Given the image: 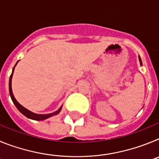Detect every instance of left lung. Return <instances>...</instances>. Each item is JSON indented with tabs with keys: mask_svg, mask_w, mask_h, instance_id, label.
Instances as JSON below:
<instances>
[{
	"mask_svg": "<svg viewBox=\"0 0 159 159\" xmlns=\"http://www.w3.org/2000/svg\"><path fill=\"white\" fill-rule=\"evenodd\" d=\"M139 60H140V64H141V65H142V62H141V59H140V58H139Z\"/></svg>",
	"mask_w": 159,
	"mask_h": 159,
	"instance_id": "8db88e82",
	"label": "left lung"
}]
</instances>
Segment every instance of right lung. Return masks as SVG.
Instances as JSON below:
<instances>
[{
  "instance_id": "1",
  "label": "right lung",
  "mask_w": 159,
  "mask_h": 159,
  "mask_svg": "<svg viewBox=\"0 0 159 159\" xmlns=\"http://www.w3.org/2000/svg\"><path fill=\"white\" fill-rule=\"evenodd\" d=\"M13 71H14V67H13V69H12V72L10 75V78H9V85H8V87H9V94H10L11 99H12V102H13V103L15 104V106L16 107V108H17L23 114L24 116H26V117L29 118V119H34V120H43V119H48V118L51 117V116H56V115H57V114L60 111L61 107H60L57 111L53 112V113L52 114H47V115H38V114L32 113V111H29L28 109H26V108L24 107L23 106H21V105L20 104L19 102L16 100V99H15V97H14L13 94H12V84H11V83H12V74H13Z\"/></svg>"
}]
</instances>
